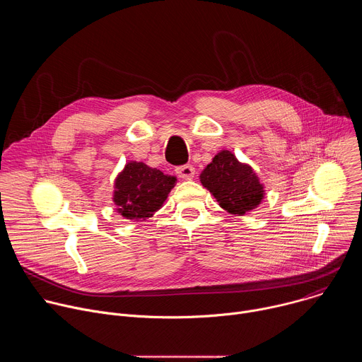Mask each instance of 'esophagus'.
Masks as SVG:
<instances>
[{"mask_svg": "<svg viewBox=\"0 0 362 362\" xmlns=\"http://www.w3.org/2000/svg\"><path fill=\"white\" fill-rule=\"evenodd\" d=\"M176 173L179 177L185 179V180H190L194 177V168L192 165H183L176 168Z\"/></svg>", "mask_w": 362, "mask_h": 362, "instance_id": "34e87169", "label": "esophagus"}]
</instances>
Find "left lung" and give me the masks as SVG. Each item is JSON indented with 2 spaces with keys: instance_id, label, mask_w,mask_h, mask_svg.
Wrapping results in <instances>:
<instances>
[{
  "instance_id": "1",
  "label": "left lung",
  "mask_w": 362,
  "mask_h": 362,
  "mask_svg": "<svg viewBox=\"0 0 362 362\" xmlns=\"http://www.w3.org/2000/svg\"><path fill=\"white\" fill-rule=\"evenodd\" d=\"M202 185L208 189L222 209L232 215H245L261 204L265 190L253 169L240 163L229 150L219 151L200 173Z\"/></svg>"
}]
</instances>
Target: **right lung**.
Segmentation results:
<instances>
[{"label": "right lung", "instance_id": "1", "mask_svg": "<svg viewBox=\"0 0 362 362\" xmlns=\"http://www.w3.org/2000/svg\"><path fill=\"white\" fill-rule=\"evenodd\" d=\"M175 185V176L143 162H129L116 177L113 202L123 218L146 221L162 208Z\"/></svg>", "mask_w": 362, "mask_h": 362}]
</instances>
